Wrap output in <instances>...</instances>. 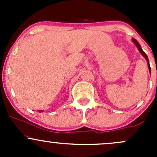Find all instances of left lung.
Listing matches in <instances>:
<instances>
[{
    "instance_id": "obj_1",
    "label": "left lung",
    "mask_w": 157,
    "mask_h": 157,
    "mask_svg": "<svg viewBox=\"0 0 157 157\" xmlns=\"http://www.w3.org/2000/svg\"><path fill=\"white\" fill-rule=\"evenodd\" d=\"M132 41H133V42H134V43L135 44V45H136V46L137 47V48H138L139 52H140V53H141V55H143V56L145 58H146V60H147V64H148V68H149V71H150H150H151V70H150V63H149V59H148V58H147V55H146V54H145V52H144L143 50H142V48H141V47H140V44H139V42H137V41L135 39H132Z\"/></svg>"
}]
</instances>
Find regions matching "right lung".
I'll list each match as a JSON object with an SVG mask.
<instances>
[{
	"label": "right lung",
	"instance_id": "add662e5",
	"mask_svg": "<svg viewBox=\"0 0 157 157\" xmlns=\"http://www.w3.org/2000/svg\"><path fill=\"white\" fill-rule=\"evenodd\" d=\"M43 112V111H42H42H39V112Z\"/></svg>",
	"mask_w": 157,
	"mask_h": 157
}]
</instances>
